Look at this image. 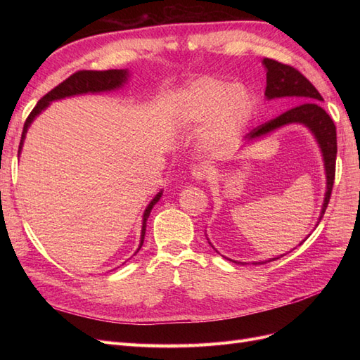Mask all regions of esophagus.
I'll return each mask as SVG.
<instances>
[{
  "label": "esophagus",
  "instance_id": "esophagus-1",
  "mask_svg": "<svg viewBox=\"0 0 360 360\" xmlns=\"http://www.w3.org/2000/svg\"><path fill=\"white\" fill-rule=\"evenodd\" d=\"M191 174H192V179H195L197 181H202L207 176V171L202 167H193Z\"/></svg>",
  "mask_w": 360,
  "mask_h": 360
}]
</instances>
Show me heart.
<instances>
[{
	"label": "heart",
	"mask_w": 360,
	"mask_h": 360,
	"mask_svg": "<svg viewBox=\"0 0 360 360\" xmlns=\"http://www.w3.org/2000/svg\"><path fill=\"white\" fill-rule=\"evenodd\" d=\"M184 123L200 126L207 122L202 143L213 155L231 150L248 127L255 111V99L245 85L202 76L189 82L176 101Z\"/></svg>",
	"instance_id": "b5f03b06"
}]
</instances>
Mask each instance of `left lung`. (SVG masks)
Returning <instances> with one entry per match:
<instances>
[{
  "label": "left lung",
  "instance_id": "8db88e82",
  "mask_svg": "<svg viewBox=\"0 0 360 360\" xmlns=\"http://www.w3.org/2000/svg\"><path fill=\"white\" fill-rule=\"evenodd\" d=\"M263 64L267 70L266 73L267 85H266V93H264L266 99L271 101V99H279V97H288L292 103H299V105L292 106L291 110L285 111L284 114H281L274 120H270V122L258 126L257 129L252 130V132H249L246 138L248 141H255L261 136L269 135L270 132H275L276 129L282 126L292 124V123H300L311 130L320 146L323 162H324V171H326V193H324V201L321 205V213L317 222L319 225L326 209H328L332 188H333V180H335L336 127L333 124V120L319 103V102H323L321 94L297 69L270 58H264ZM281 257L270 258L269 261L279 259ZM269 261H263V263H269ZM234 263H237V261H234ZM263 263H257V264H263Z\"/></svg>",
  "mask_w": 360,
  "mask_h": 360
}]
</instances>
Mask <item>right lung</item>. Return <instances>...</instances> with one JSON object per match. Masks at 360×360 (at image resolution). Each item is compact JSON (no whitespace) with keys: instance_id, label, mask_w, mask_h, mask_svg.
Segmentation results:
<instances>
[{"instance_id":"1","label":"right lung","mask_w":360,"mask_h":360,"mask_svg":"<svg viewBox=\"0 0 360 360\" xmlns=\"http://www.w3.org/2000/svg\"><path fill=\"white\" fill-rule=\"evenodd\" d=\"M129 78V72L127 69H111V70H79L73 73L72 76L66 81H63L60 85H57L56 89H52L48 94H45L41 99L37 102V105L34 106L27 118V122L24 124V130H22V136H20V143H19V151L18 155L20 153L24 146V139L27 135V130L30 127V124L34 122V118L43 111L46 110L51 102L53 101H60L64 99V97H70V96H78V94H86V93H103V91H112V90H118L126 84ZM162 197V191L156 195V197L150 201V204L147 205V209L143 214V230H141V242H139V248L143 246L144 243V236H146V226H147V219L150 216L151 209L153 205L160 200Z\"/></svg>"}]
</instances>
